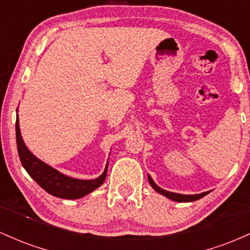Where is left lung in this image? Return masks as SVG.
I'll return each instance as SVG.
<instances>
[{
    "mask_svg": "<svg viewBox=\"0 0 250 250\" xmlns=\"http://www.w3.org/2000/svg\"><path fill=\"white\" fill-rule=\"evenodd\" d=\"M148 181L150 183V186L153 187V189L155 191H157L159 194L163 195V196L168 197L169 200H173L176 201V202H193V201L200 200L201 197L206 196L209 191H205V193H201V194H193V195H185V194H179V193H173V191H168L166 189H162L161 187L156 185L154 182V180L151 179L150 175H148Z\"/></svg>",
    "mask_w": 250,
    "mask_h": 250,
    "instance_id": "left-lung-1",
    "label": "left lung"
}]
</instances>
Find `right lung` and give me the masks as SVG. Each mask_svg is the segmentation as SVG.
I'll return each mask as SVG.
<instances>
[{"label":"right lung","instance_id":"obj_1","mask_svg":"<svg viewBox=\"0 0 250 250\" xmlns=\"http://www.w3.org/2000/svg\"><path fill=\"white\" fill-rule=\"evenodd\" d=\"M17 110H19V108H17ZM16 143L17 151H19L20 160H21L23 168L30 175L31 179L36 181L40 187L53 196L67 200L81 199V197L99 188L104 182L105 176H107L108 162L104 171L97 179L80 180L67 176V175L62 174L61 171L56 170L55 168L50 167L45 162L37 159L35 155L28 149L23 139H22L19 115L16 117Z\"/></svg>","mask_w":250,"mask_h":250}]
</instances>
